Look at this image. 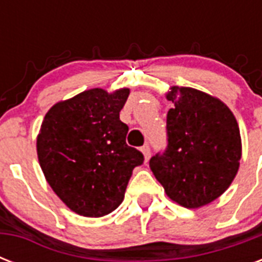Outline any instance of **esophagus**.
Segmentation results:
<instances>
[{
	"label": "esophagus",
	"instance_id": "obj_1",
	"mask_svg": "<svg viewBox=\"0 0 262 262\" xmlns=\"http://www.w3.org/2000/svg\"><path fill=\"white\" fill-rule=\"evenodd\" d=\"M141 149V152H143V155H144V159H145V162H147L149 158H151V148H149V145H143V147L140 148Z\"/></svg>",
	"mask_w": 262,
	"mask_h": 262
}]
</instances>
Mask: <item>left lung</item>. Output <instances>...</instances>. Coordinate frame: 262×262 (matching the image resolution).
<instances>
[{"label":"left lung","instance_id":"left-lung-1","mask_svg":"<svg viewBox=\"0 0 262 262\" xmlns=\"http://www.w3.org/2000/svg\"><path fill=\"white\" fill-rule=\"evenodd\" d=\"M167 99V148L149 160L166 194L185 208H200L227 190L242 156L239 126L217 98L171 87Z\"/></svg>","mask_w":262,"mask_h":262}]
</instances>
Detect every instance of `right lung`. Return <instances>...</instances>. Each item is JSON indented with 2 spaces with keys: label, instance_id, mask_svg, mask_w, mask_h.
I'll return each mask as SVG.
<instances>
[{
  "label": "right lung",
  "instance_id": "add662e5",
  "mask_svg": "<svg viewBox=\"0 0 262 262\" xmlns=\"http://www.w3.org/2000/svg\"><path fill=\"white\" fill-rule=\"evenodd\" d=\"M129 90L84 91L45 115L36 139L39 164L62 203L77 215L100 217L123 201L133 168L144 156L126 144L119 119Z\"/></svg>",
  "mask_w": 262,
  "mask_h": 262
}]
</instances>
